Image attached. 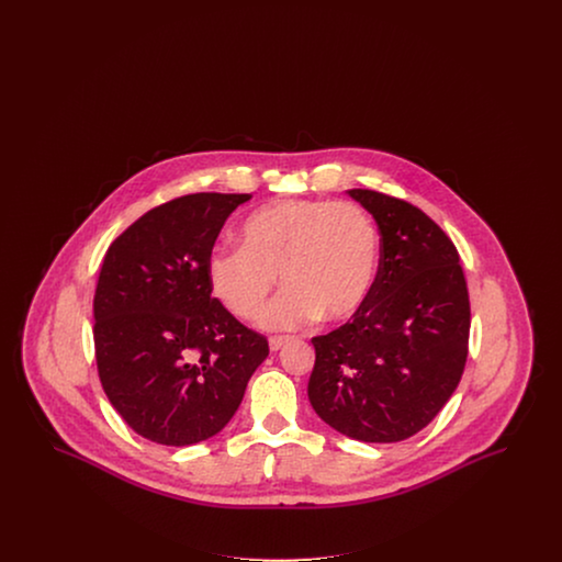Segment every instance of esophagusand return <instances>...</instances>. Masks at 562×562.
Instances as JSON below:
<instances>
[{"label":"esophagus","instance_id":"obj_1","mask_svg":"<svg viewBox=\"0 0 562 562\" xmlns=\"http://www.w3.org/2000/svg\"><path fill=\"white\" fill-rule=\"evenodd\" d=\"M286 344H289V339H284V337H271L269 339V349L271 351H280Z\"/></svg>","mask_w":562,"mask_h":562}]
</instances>
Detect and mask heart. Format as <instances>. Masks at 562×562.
I'll return each instance as SVG.
<instances>
[{
    "instance_id": "b5f03b06",
    "label": "heart",
    "mask_w": 562,
    "mask_h": 562,
    "mask_svg": "<svg viewBox=\"0 0 562 562\" xmlns=\"http://www.w3.org/2000/svg\"><path fill=\"white\" fill-rule=\"evenodd\" d=\"M240 241L211 252L209 282L234 316L255 321L280 273L286 291L261 321L268 330L349 321L373 291L381 241L373 216L353 202L276 200L241 223Z\"/></svg>"
}]
</instances>
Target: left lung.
<instances>
[{"label":"left lung","instance_id":"obj_1","mask_svg":"<svg viewBox=\"0 0 562 562\" xmlns=\"http://www.w3.org/2000/svg\"><path fill=\"white\" fill-rule=\"evenodd\" d=\"M381 236L362 310L314 337L307 396L324 424L362 442H401L453 396L470 337V296L449 236L417 206L349 189Z\"/></svg>","mask_w":562,"mask_h":562}]
</instances>
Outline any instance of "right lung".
Returning <instances> with one entry per match:
<instances>
[{"label":"right lung","mask_w":562,"mask_h":562,"mask_svg":"<svg viewBox=\"0 0 562 562\" xmlns=\"http://www.w3.org/2000/svg\"><path fill=\"white\" fill-rule=\"evenodd\" d=\"M250 193H191L109 246L94 293L97 369L113 408L158 445L188 447L238 411L268 339L213 296L214 240Z\"/></svg>","instance_id":"right-lung-1"}]
</instances>
